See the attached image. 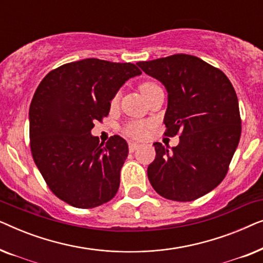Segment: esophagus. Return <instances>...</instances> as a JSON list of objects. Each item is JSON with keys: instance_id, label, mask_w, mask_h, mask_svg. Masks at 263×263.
<instances>
[{"instance_id": "esophagus-1", "label": "esophagus", "mask_w": 263, "mask_h": 263, "mask_svg": "<svg viewBox=\"0 0 263 263\" xmlns=\"http://www.w3.org/2000/svg\"><path fill=\"white\" fill-rule=\"evenodd\" d=\"M140 147V145H138V143L135 142H129V152H134V151H136Z\"/></svg>"}]
</instances>
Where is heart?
I'll list each match as a JSON object with an SVG mask.
<instances>
[{"mask_svg": "<svg viewBox=\"0 0 263 263\" xmlns=\"http://www.w3.org/2000/svg\"><path fill=\"white\" fill-rule=\"evenodd\" d=\"M154 86H157V84H154V82H151V81L143 82V84L140 85V92L141 93L146 92L147 89L152 88ZM145 127H146L145 123H141V122H130V123H128L124 127V134L135 139L142 138V136L145 135Z\"/></svg>", "mask_w": 263, "mask_h": 263, "instance_id": "1", "label": "heart"}]
</instances>
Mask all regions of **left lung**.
<instances>
[{"mask_svg": "<svg viewBox=\"0 0 263 263\" xmlns=\"http://www.w3.org/2000/svg\"><path fill=\"white\" fill-rule=\"evenodd\" d=\"M167 91L165 135H179L171 149L154 142L151 184L167 200L193 201L228 174L242 125L238 99L229 78L199 57L177 53L136 63Z\"/></svg>", "mask_w": 263, "mask_h": 263, "instance_id": "1", "label": "left lung"}]
</instances>
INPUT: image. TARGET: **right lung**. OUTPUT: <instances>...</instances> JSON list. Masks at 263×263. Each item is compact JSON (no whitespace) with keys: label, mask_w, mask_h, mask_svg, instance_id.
<instances>
[{"label":"right lung","mask_w":263,"mask_h":263,"mask_svg":"<svg viewBox=\"0 0 263 263\" xmlns=\"http://www.w3.org/2000/svg\"><path fill=\"white\" fill-rule=\"evenodd\" d=\"M140 74L133 63L86 59L51 70L35 89L32 157L50 190L70 206L93 208L116 195L128 143L118 135L100 143L91 130L124 82Z\"/></svg>","instance_id":"obj_1"}]
</instances>
